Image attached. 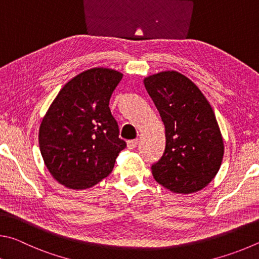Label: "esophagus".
I'll return each instance as SVG.
<instances>
[{"mask_svg":"<svg viewBox=\"0 0 259 259\" xmlns=\"http://www.w3.org/2000/svg\"><path fill=\"white\" fill-rule=\"evenodd\" d=\"M139 144V140L135 139V140H130V141H127V148L130 149V150H133L138 147Z\"/></svg>","mask_w":259,"mask_h":259,"instance_id":"34e87169","label":"esophagus"}]
</instances>
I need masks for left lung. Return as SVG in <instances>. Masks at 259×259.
<instances>
[{"label":"left lung","instance_id":"left-lung-1","mask_svg":"<svg viewBox=\"0 0 259 259\" xmlns=\"http://www.w3.org/2000/svg\"><path fill=\"white\" fill-rule=\"evenodd\" d=\"M143 83L165 125L166 148L151 167L153 178L171 192L200 191L216 176L224 155L214 110L198 86L178 71L158 72Z\"/></svg>","mask_w":259,"mask_h":259}]
</instances>
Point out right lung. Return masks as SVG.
<instances>
[{"label": "right lung", "mask_w": 259, "mask_h": 259, "mask_svg": "<svg viewBox=\"0 0 259 259\" xmlns=\"http://www.w3.org/2000/svg\"><path fill=\"white\" fill-rule=\"evenodd\" d=\"M122 74L92 68L75 76L53 100L39 126L44 164L59 183L83 190L111 173L126 148L109 101Z\"/></svg>", "instance_id": "1"}]
</instances>
